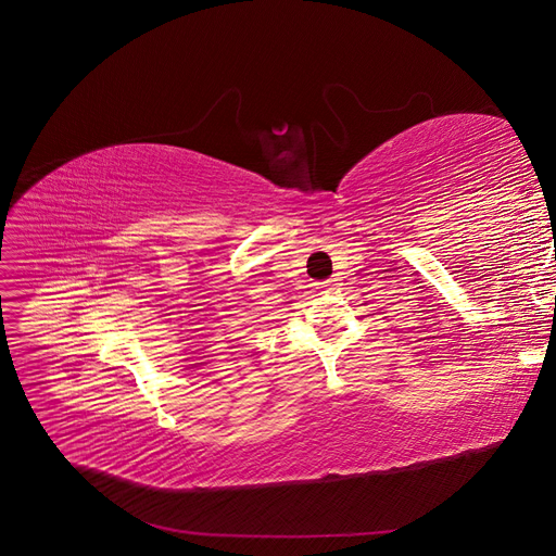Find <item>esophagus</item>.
<instances>
[{"label": "esophagus", "mask_w": 556, "mask_h": 556, "mask_svg": "<svg viewBox=\"0 0 556 556\" xmlns=\"http://www.w3.org/2000/svg\"><path fill=\"white\" fill-rule=\"evenodd\" d=\"M332 282L334 280H324V282H319V289H332Z\"/></svg>", "instance_id": "esophagus-1"}]
</instances>
